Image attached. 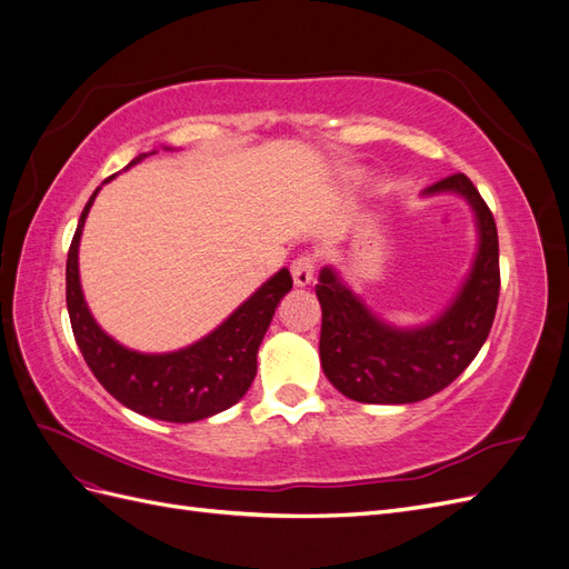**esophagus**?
Returning a JSON list of instances; mask_svg holds the SVG:
<instances>
[{
    "instance_id": "esophagus-1",
    "label": "esophagus",
    "mask_w": 569,
    "mask_h": 569,
    "mask_svg": "<svg viewBox=\"0 0 569 569\" xmlns=\"http://www.w3.org/2000/svg\"><path fill=\"white\" fill-rule=\"evenodd\" d=\"M313 274H316V256L303 253V256L297 258L295 263H291V278H295V284H297V287L311 284Z\"/></svg>"
}]
</instances>
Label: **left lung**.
<instances>
[{
  "label": "left lung",
  "instance_id": "1",
  "mask_svg": "<svg viewBox=\"0 0 569 569\" xmlns=\"http://www.w3.org/2000/svg\"><path fill=\"white\" fill-rule=\"evenodd\" d=\"M458 192L472 203L479 253L468 282L437 322L393 330L377 320L335 270L325 268L316 295L322 306V370L343 396L360 403H416L449 387L487 341L498 295V232L493 213L465 173L427 187V194Z\"/></svg>",
  "mask_w": 569,
  "mask_h": 569
}]
</instances>
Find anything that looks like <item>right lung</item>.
<instances>
[{"mask_svg":"<svg viewBox=\"0 0 569 569\" xmlns=\"http://www.w3.org/2000/svg\"><path fill=\"white\" fill-rule=\"evenodd\" d=\"M144 157L140 153L130 166ZM97 192L99 187L84 203L66 261V306L84 363L116 401L153 420L197 422L234 406L253 382L256 353L274 308L295 284L289 270L282 268L216 332L192 347L159 356L130 351L101 332L80 289L78 244Z\"/></svg>","mask_w":569,"mask_h":569,"instance_id":"right-lung-1","label":"right lung"}]
</instances>
